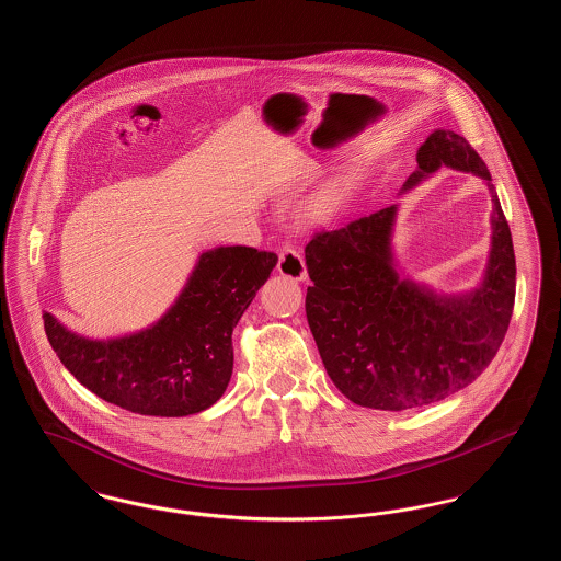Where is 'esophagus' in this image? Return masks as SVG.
Returning a JSON list of instances; mask_svg holds the SVG:
<instances>
[{"instance_id": "obj_1", "label": "esophagus", "mask_w": 561, "mask_h": 561, "mask_svg": "<svg viewBox=\"0 0 561 561\" xmlns=\"http://www.w3.org/2000/svg\"><path fill=\"white\" fill-rule=\"evenodd\" d=\"M277 271L290 279L296 282H302L307 279V267H305V261L300 256V252L293 248V245H286L282 252H279V263H277Z\"/></svg>"}]
</instances>
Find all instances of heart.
Listing matches in <instances>:
<instances>
[{
    "label": "heart",
    "mask_w": 561,
    "mask_h": 561,
    "mask_svg": "<svg viewBox=\"0 0 561 561\" xmlns=\"http://www.w3.org/2000/svg\"><path fill=\"white\" fill-rule=\"evenodd\" d=\"M336 206V191H330L321 197L320 208L321 210H328V208H334Z\"/></svg>",
    "instance_id": "1"
}]
</instances>
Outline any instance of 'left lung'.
<instances>
[{"label": "left lung", "mask_w": 561, "mask_h": 561, "mask_svg": "<svg viewBox=\"0 0 561 561\" xmlns=\"http://www.w3.org/2000/svg\"><path fill=\"white\" fill-rule=\"evenodd\" d=\"M400 193L442 165L480 176L492 195L490 254L480 284L437 293L403 275L393 250L398 204L318 233L305 248V311L325 373L347 400L414 410L465 389L494 359L515 302V254L492 176L453 130H435Z\"/></svg>", "instance_id": "obj_1"}]
</instances>
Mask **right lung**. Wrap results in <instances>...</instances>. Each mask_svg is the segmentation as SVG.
I'll return each mask as SVG.
<instances>
[{
    "label": "right lung",
    "mask_w": 561,
    "mask_h": 561,
    "mask_svg": "<svg viewBox=\"0 0 561 561\" xmlns=\"http://www.w3.org/2000/svg\"><path fill=\"white\" fill-rule=\"evenodd\" d=\"M277 256L248 245L204 250L160 320L124 336L88 339L44 311L58 359L101 400L145 416H188L222 398L233 328Z\"/></svg>",
    "instance_id": "right-lung-1"
}]
</instances>
